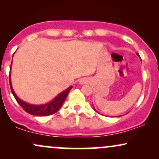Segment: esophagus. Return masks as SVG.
<instances>
[{"mask_svg": "<svg viewBox=\"0 0 159 159\" xmlns=\"http://www.w3.org/2000/svg\"><path fill=\"white\" fill-rule=\"evenodd\" d=\"M80 83H81V84H83V83H84L83 80H81V81H80Z\"/></svg>", "mask_w": 159, "mask_h": 159, "instance_id": "obj_1", "label": "esophagus"}]
</instances>
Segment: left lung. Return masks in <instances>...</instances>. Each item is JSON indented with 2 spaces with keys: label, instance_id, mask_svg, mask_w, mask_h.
Masks as SVG:
<instances>
[{
  "label": "left lung",
  "instance_id": "left-lung-1",
  "mask_svg": "<svg viewBox=\"0 0 159 159\" xmlns=\"http://www.w3.org/2000/svg\"><path fill=\"white\" fill-rule=\"evenodd\" d=\"M138 56H139V54H138ZM93 109H94V110H95V108H94V107H93Z\"/></svg>",
  "mask_w": 159,
  "mask_h": 159
}]
</instances>
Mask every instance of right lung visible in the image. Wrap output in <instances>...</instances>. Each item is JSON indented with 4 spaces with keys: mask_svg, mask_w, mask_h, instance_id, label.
Returning a JSON list of instances; mask_svg holds the SVG:
<instances>
[{
    "mask_svg": "<svg viewBox=\"0 0 159 159\" xmlns=\"http://www.w3.org/2000/svg\"><path fill=\"white\" fill-rule=\"evenodd\" d=\"M12 66V65H11ZM10 72H11V66H10ZM10 89L12 91V93L13 94L14 97L17 101V102L19 104L20 106L25 110L26 112L28 114L34 115V116H49V115H52L55 114L56 112H57L59 111V109L61 108L62 105L64 102L65 99L66 98L67 96H68L69 91L71 90V89L72 88V87H69L68 89L63 91L58 95L57 96H56L52 101H51L50 102L44 104V105H31V104H29L23 102L22 100H21L20 98L16 96V94L14 92L13 89H12V84H11V80H10Z\"/></svg>",
    "mask_w": 159,
    "mask_h": 159,
    "instance_id": "obj_1",
    "label": "right lung"
}]
</instances>
